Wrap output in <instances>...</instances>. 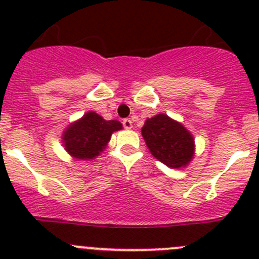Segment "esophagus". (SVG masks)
Wrapping results in <instances>:
<instances>
[{
    "instance_id": "obj_1",
    "label": "esophagus",
    "mask_w": 259,
    "mask_h": 259,
    "mask_svg": "<svg viewBox=\"0 0 259 259\" xmlns=\"http://www.w3.org/2000/svg\"><path fill=\"white\" fill-rule=\"evenodd\" d=\"M122 125H124L125 129H132V127H133V122H132V120H130V119L122 120Z\"/></svg>"
}]
</instances>
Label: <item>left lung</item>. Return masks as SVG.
Instances as JSON below:
<instances>
[{
    "mask_svg": "<svg viewBox=\"0 0 259 259\" xmlns=\"http://www.w3.org/2000/svg\"><path fill=\"white\" fill-rule=\"evenodd\" d=\"M142 135L151 155L169 168H185L194 158L193 134L182 122L166 114H156L146 119Z\"/></svg>",
    "mask_w": 259,
    "mask_h": 259,
    "instance_id": "left-lung-1",
    "label": "left lung"
}]
</instances>
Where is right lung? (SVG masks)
Returning a JSON list of instances; mask_svg holds the SVG:
<instances>
[{
  "label": "right lung",
  "mask_w": 259,
  "mask_h": 259,
  "mask_svg": "<svg viewBox=\"0 0 259 259\" xmlns=\"http://www.w3.org/2000/svg\"><path fill=\"white\" fill-rule=\"evenodd\" d=\"M122 129L117 120H105L95 111H88L64 130L62 145L75 160H91L100 155L111 135Z\"/></svg>",
  "instance_id": "right-lung-1"
}]
</instances>
